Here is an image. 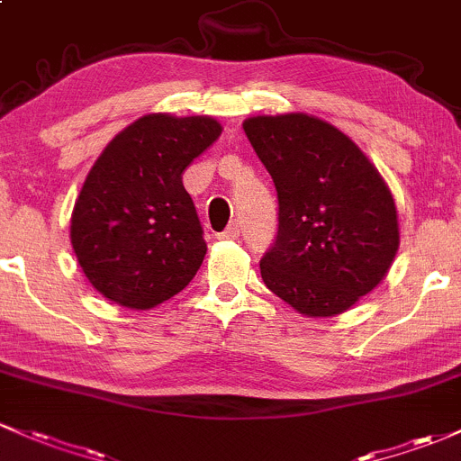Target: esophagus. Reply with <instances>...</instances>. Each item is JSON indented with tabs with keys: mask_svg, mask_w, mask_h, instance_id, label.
I'll return each instance as SVG.
<instances>
[{
	"mask_svg": "<svg viewBox=\"0 0 461 461\" xmlns=\"http://www.w3.org/2000/svg\"><path fill=\"white\" fill-rule=\"evenodd\" d=\"M217 237H220V240H237V237H240V224H237V221H232L229 229L221 230Z\"/></svg>",
	"mask_w": 461,
	"mask_h": 461,
	"instance_id": "1",
	"label": "esophagus"
}]
</instances>
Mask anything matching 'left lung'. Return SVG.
Listing matches in <instances>:
<instances>
[{"instance_id":"obj_1","label":"left lung","mask_w":461,"mask_h":461,"mask_svg":"<svg viewBox=\"0 0 461 461\" xmlns=\"http://www.w3.org/2000/svg\"><path fill=\"white\" fill-rule=\"evenodd\" d=\"M279 200L275 244L261 279L305 316H334L384 279L398 252L389 186L363 151L308 113L244 122Z\"/></svg>"}]
</instances>
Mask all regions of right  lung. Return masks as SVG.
Here are the masks:
<instances>
[{
    "mask_svg": "<svg viewBox=\"0 0 461 461\" xmlns=\"http://www.w3.org/2000/svg\"><path fill=\"white\" fill-rule=\"evenodd\" d=\"M221 125L147 113L98 156L72 211V249L90 284L131 310L156 308L200 270L206 241L182 173Z\"/></svg>",
    "mask_w": 461,
    "mask_h": 461,
    "instance_id": "right-lung-1",
    "label": "right lung"
}]
</instances>
